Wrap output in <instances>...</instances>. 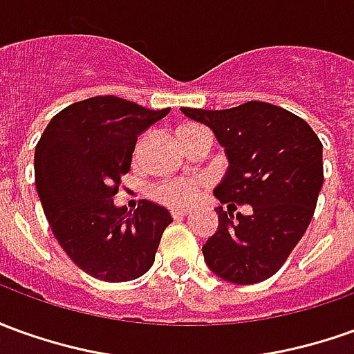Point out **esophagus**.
I'll return each mask as SVG.
<instances>
[{"label":"esophagus","mask_w":354,"mask_h":354,"mask_svg":"<svg viewBox=\"0 0 354 354\" xmlns=\"http://www.w3.org/2000/svg\"><path fill=\"white\" fill-rule=\"evenodd\" d=\"M173 219H183L187 216V209H171Z\"/></svg>","instance_id":"obj_1"}]
</instances>
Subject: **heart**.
<instances>
[{
    "mask_svg": "<svg viewBox=\"0 0 354 354\" xmlns=\"http://www.w3.org/2000/svg\"><path fill=\"white\" fill-rule=\"evenodd\" d=\"M204 189L201 179H181V181H167L153 187V198L171 208H187Z\"/></svg>",
    "mask_w": 354,
    "mask_h": 354,
    "instance_id": "heart-1",
    "label": "heart"
}]
</instances>
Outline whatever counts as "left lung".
<instances>
[{"instance_id": "8db88e82", "label": "left lung", "mask_w": 354, "mask_h": 354, "mask_svg": "<svg viewBox=\"0 0 354 354\" xmlns=\"http://www.w3.org/2000/svg\"><path fill=\"white\" fill-rule=\"evenodd\" d=\"M181 111L212 129L229 162L214 189L227 212L216 208L219 225L202 247L204 260L229 283L264 281L310 225L324 183L320 138L304 119L266 102ZM235 203H248L253 214L235 218Z\"/></svg>"}]
</instances>
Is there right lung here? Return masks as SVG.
<instances>
[{
	"mask_svg": "<svg viewBox=\"0 0 354 354\" xmlns=\"http://www.w3.org/2000/svg\"><path fill=\"white\" fill-rule=\"evenodd\" d=\"M169 113L117 98L94 96L61 109L34 153L36 191L61 248L96 279L119 283L145 275L169 212L142 201L135 212L113 202L131 171L136 138Z\"/></svg>",
	"mask_w": 354,
	"mask_h": 354,
	"instance_id": "add662e5",
	"label": "right lung"
}]
</instances>
